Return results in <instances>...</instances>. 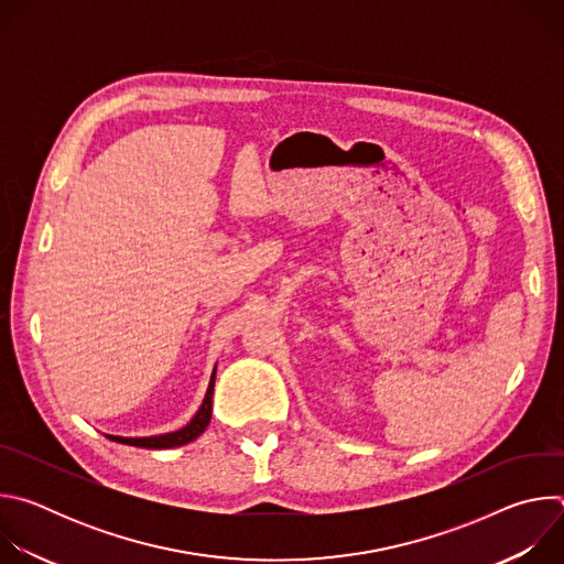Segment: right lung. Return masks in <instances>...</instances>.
<instances>
[{
  "mask_svg": "<svg viewBox=\"0 0 564 564\" xmlns=\"http://www.w3.org/2000/svg\"><path fill=\"white\" fill-rule=\"evenodd\" d=\"M214 379H216V368H214V372H212V379H209V386H207L203 404H200L198 413L189 420L187 426H183V429H178V431H174V433L151 435V437H120V435H107V437L113 440V442H120V444H127V446H140V448H174V446H183V444L194 442V440L209 426V420H212Z\"/></svg>",
  "mask_w": 564,
  "mask_h": 564,
  "instance_id": "1",
  "label": "right lung"
}]
</instances>
